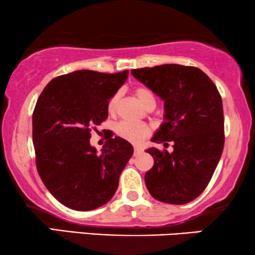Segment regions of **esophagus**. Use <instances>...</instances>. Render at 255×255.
<instances>
[{
  "mask_svg": "<svg viewBox=\"0 0 255 255\" xmlns=\"http://www.w3.org/2000/svg\"><path fill=\"white\" fill-rule=\"evenodd\" d=\"M140 153H142V149L140 147H134V155L135 156L140 154Z\"/></svg>",
  "mask_w": 255,
  "mask_h": 255,
  "instance_id": "obj_1",
  "label": "esophagus"
}]
</instances>
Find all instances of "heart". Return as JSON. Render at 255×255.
<instances>
[{
	"label": "heart",
	"instance_id": "1",
	"mask_svg": "<svg viewBox=\"0 0 255 255\" xmlns=\"http://www.w3.org/2000/svg\"><path fill=\"white\" fill-rule=\"evenodd\" d=\"M134 94L140 101L142 106L146 108L154 107L155 106V97L154 94L152 93L151 89H148L145 86H137L134 88ZM121 100V93L116 92L113 96L108 101V111L109 114H115L117 110L118 102ZM116 133L120 135L121 138L125 139V140L132 142V144H140L146 137H148L151 133V128L145 123H139V122H132V121H122L117 123Z\"/></svg>",
	"mask_w": 255,
	"mask_h": 255
}]
</instances>
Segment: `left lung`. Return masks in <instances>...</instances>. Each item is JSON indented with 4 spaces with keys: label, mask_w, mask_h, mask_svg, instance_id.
Segmentation results:
<instances>
[{
    "label": "left lung",
    "mask_w": 255,
    "mask_h": 255,
    "mask_svg": "<svg viewBox=\"0 0 255 255\" xmlns=\"http://www.w3.org/2000/svg\"><path fill=\"white\" fill-rule=\"evenodd\" d=\"M132 75L165 101V122L152 138L174 151L148 148L154 165L145 174L155 200L186 204L203 193L224 148L222 96L200 68L160 65L132 69Z\"/></svg>",
    "instance_id": "obj_1"
}]
</instances>
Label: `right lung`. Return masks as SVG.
<instances>
[{
	"instance_id": "add662e5",
	"label": "right lung",
	"mask_w": 255,
	"mask_h": 255,
	"mask_svg": "<svg viewBox=\"0 0 255 255\" xmlns=\"http://www.w3.org/2000/svg\"><path fill=\"white\" fill-rule=\"evenodd\" d=\"M128 71H76L47 83L34 107L32 140L41 181L61 204L89 211L116 193L120 175L133 154L130 142L108 138L102 152L89 144L92 130L108 118V101Z\"/></svg>"
}]
</instances>
